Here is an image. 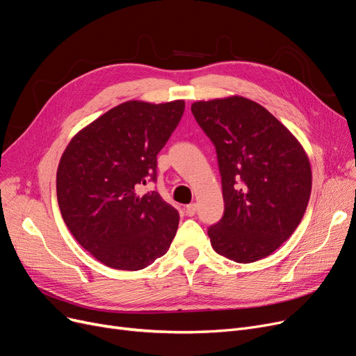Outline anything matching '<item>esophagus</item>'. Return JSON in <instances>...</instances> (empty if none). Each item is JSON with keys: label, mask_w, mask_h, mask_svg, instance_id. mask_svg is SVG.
Here are the masks:
<instances>
[{"label": "esophagus", "mask_w": 356, "mask_h": 356, "mask_svg": "<svg viewBox=\"0 0 356 356\" xmlns=\"http://www.w3.org/2000/svg\"><path fill=\"white\" fill-rule=\"evenodd\" d=\"M196 213V204H189L186 205V215L193 216Z\"/></svg>", "instance_id": "obj_1"}]
</instances>
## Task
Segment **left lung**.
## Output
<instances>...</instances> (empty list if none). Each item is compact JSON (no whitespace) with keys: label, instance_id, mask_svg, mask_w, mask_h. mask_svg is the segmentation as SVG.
Segmentation results:
<instances>
[{"label":"left lung","instance_id":"obj_1","mask_svg":"<svg viewBox=\"0 0 356 356\" xmlns=\"http://www.w3.org/2000/svg\"><path fill=\"white\" fill-rule=\"evenodd\" d=\"M191 109L215 145L222 183L224 215L208 228L213 250L237 264L272 254L301 222L312 195L302 145L264 106L241 96Z\"/></svg>","mask_w":356,"mask_h":356}]
</instances>
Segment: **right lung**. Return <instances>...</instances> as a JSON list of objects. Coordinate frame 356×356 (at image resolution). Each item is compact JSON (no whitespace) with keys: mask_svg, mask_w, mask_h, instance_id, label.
<instances>
[{"mask_svg":"<svg viewBox=\"0 0 356 356\" xmlns=\"http://www.w3.org/2000/svg\"><path fill=\"white\" fill-rule=\"evenodd\" d=\"M184 102L129 100L76 134L60 157L56 196L74 238L103 265L140 270L167 253L179 212L141 184L157 179V154L177 128Z\"/></svg>","mask_w":356,"mask_h":356,"instance_id":"add662e5","label":"right lung"}]
</instances>
